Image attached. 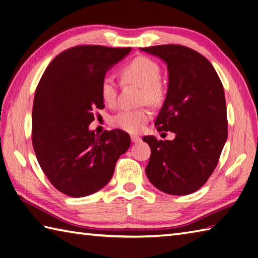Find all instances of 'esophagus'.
I'll return each instance as SVG.
<instances>
[{"label": "esophagus", "mask_w": 258, "mask_h": 258, "mask_svg": "<svg viewBox=\"0 0 258 258\" xmlns=\"http://www.w3.org/2000/svg\"><path fill=\"white\" fill-rule=\"evenodd\" d=\"M131 141H132L133 143H139V142H141V138L138 135H131Z\"/></svg>", "instance_id": "1"}]
</instances>
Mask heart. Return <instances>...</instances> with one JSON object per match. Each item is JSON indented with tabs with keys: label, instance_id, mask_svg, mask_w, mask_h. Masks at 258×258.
Wrapping results in <instances>:
<instances>
[{
	"label": "heart",
	"instance_id": "b5f03b06",
	"mask_svg": "<svg viewBox=\"0 0 258 258\" xmlns=\"http://www.w3.org/2000/svg\"><path fill=\"white\" fill-rule=\"evenodd\" d=\"M161 67L155 61L138 56L123 65L119 70V78L124 84H135L141 86V103H150L160 105L165 98V86L160 80ZM100 94L102 101L107 106H114L117 102L118 86L111 76L102 80ZM152 117L151 109L143 106L134 109H122L109 118V123L115 128L127 133H140Z\"/></svg>",
	"mask_w": 258,
	"mask_h": 258
}]
</instances>
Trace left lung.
Instances as JSON below:
<instances>
[{
    "label": "left lung",
    "instance_id": "obj_1",
    "mask_svg": "<svg viewBox=\"0 0 258 258\" xmlns=\"http://www.w3.org/2000/svg\"><path fill=\"white\" fill-rule=\"evenodd\" d=\"M166 62L167 95L155 120L158 132L173 141L144 136L151 147L145 172L156 188L187 195L204 185L216 168L228 126L223 84L211 62L179 44L141 47Z\"/></svg>",
    "mask_w": 258,
    "mask_h": 258
}]
</instances>
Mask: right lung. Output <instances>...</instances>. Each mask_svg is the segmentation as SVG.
I'll return each instance as SVG.
<instances>
[{
    "mask_svg": "<svg viewBox=\"0 0 258 258\" xmlns=\"http://www.w3.org/2000/svg\"><path fill=\"white\" fill-rule=\"evenodd\" d=\"M131 47L78 45L59 53L35 90L32 144L51 184L63 194L83 197L104 187L131 139L120 130L89 131L104 108L100 89L108 69Z\"/></svg>",
    "mask_w": 258,
    "mask_h": 258,
    "instance_id": "1",
    "label": "right lung"
}]
</instances>
